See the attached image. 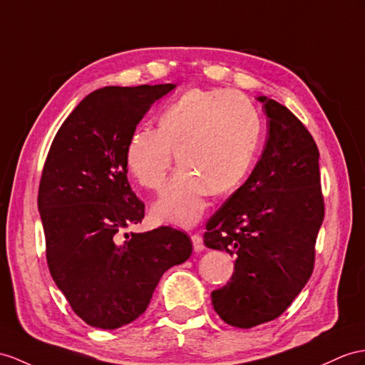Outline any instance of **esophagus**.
<instances>
[{
	"mask_svg": "<svg viewBox=\"0 0 365 365\" xmlns=\"http://www.w3.org/2000/svg\"><path fill=\"white\" fill-rule=\"evenodd\" d=\"M192 243H193V250L195 251H202L204 250V243H202V238L200 234H193L192 235Z\"/></svg>",
	"mask_w": 365,
	"mask_h": 365,
	"instance_id": "obj_1",
	"label": "esophagus"
}]
</instances>
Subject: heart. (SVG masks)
Listing matches in <instances>:
<instances>
[{"instance_id": "heart-1", "label": "heart", "mask_w": 365, "mask_h": 365, "mask_svg": "<svg viewBox=\"0 0 365 365\" xmlns=\"http://www.w3.org/2000/svg\"><path fill=\"white\" fill-rule=\"evenodd\" d=\"M260 139V118L252 102L237 91H185L158 118V130L131 133L125 164L148 190L161 192L173 167L182 168L155 207V217L190 226L207 209L210 192L232 190L250 170Z\"/></svg>"}]
</instances>
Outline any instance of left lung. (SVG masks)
I'll return each mask as SVG.
<instances>
[{
  "mask_svg": "<svg viewBox=\"0 0 365 365\" xmlns=\"http://www.w3.org/2000/svg\"><path fill=\"white\" fill-rule=\"evenodd\" d=\"M259 101L268 115L263 155L204 232L207 247L235 257L230 282L212 291L213 309L243 330L277 319L307 285L325 215L313 136L287 106Z\"/></svg>",
  "mask_w": 365,
  "mask_h": 365,
  "instance_id": "obj_1",
  "label": "left lung"
}]
</instances>
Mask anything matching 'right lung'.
<instances>
[{"label": "right lung", "instance_id": "add662e5", "mask_svg": "<svg viewBox=\"0 0 365 365\" xmlns=\"http://www.w3.org/2000/svg\"><path fill=\"white\" fill-rule=\"evenodd\" d=\"M175 85L106 86L86 96L52 140L38 209L49 272L88 325L114 330L147 309L163 274L192 254L189 235L142 223L145 204L131 190L125 148L152 103Z\"/></svg>", "mask_w": 365, "mask_h": 365}]
</instances>
